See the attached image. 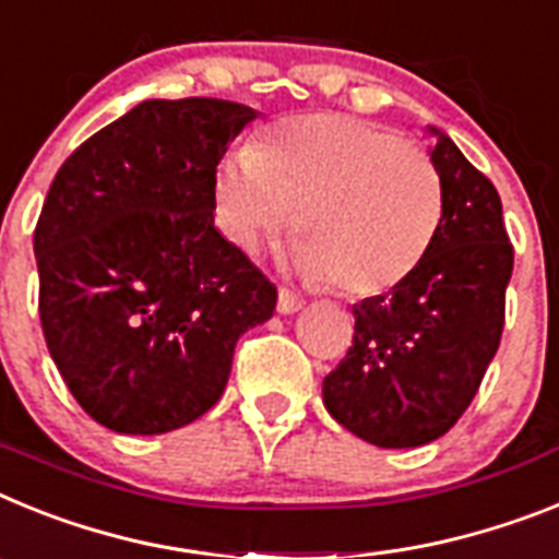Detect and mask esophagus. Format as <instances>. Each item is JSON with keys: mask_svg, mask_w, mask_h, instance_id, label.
Instances as JSON below:
<instances>
[{"mask_svg": "<svg viewBox=\"0 0 559 559\" xmlns=\"http://www.w3.org/2000/svg\"><path fill=\"white\" fill-rule=\"evenodd\" d=\"M298 309H304V298H298V295L289 293V289H281V293H278V312L281 314H295Z\"/></svg>", "mask_w": 559, "mask_h": 559, "instance_id": "34e87169", "label": "esophagus"}]
</instances>
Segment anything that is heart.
<instances>
[{"label":"heart","instance_id":"obj_1","mask_svg":"<svg viewBox=\"0 0 559 559\" xmlns=\"http://www.w3.org/2000/svg\"><path fill=\"white\" fill-rule=\"evenodd\" d=\"M216 219L239 250L293 225L300 273L346 295H380L425 261L444 216L433 159L385 126L314 111L278 123L216 171Z\"/></svg>","mask_w":559,"mask_h":559}]
</instances>
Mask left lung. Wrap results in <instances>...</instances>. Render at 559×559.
I'll list each match as a JSON object with an SVG mask.
<instances>
[{
  "label": "left lung",
  "mask_w": 559,
  "mask_h": 559,
  "mask_svg": "<svg viewBox=\"0 0 559 559\" xmlns=\"http://www.w3.org/2000/svg\"><path fill=\"white\" fill-rule=\"evenodd\" d=\"M444 188L439 233L414 275L354 304L346 360L323 380V405L377 448L444 436L478 394L503 332L514 252L501 197L459 145L430 126Z\"/></svg>",
  "instance_id": "left-lung-1"
}]
</instances>
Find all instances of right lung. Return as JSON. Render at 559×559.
Returning a JSON list of instances; mask_svg holds the SVG:
<instances>
[{
  "mask_svg": "<svg viewBox=\"0 0 559 559\" xmlns=\"http://www.w3.org/2000/svg\"><path fill=\"white\" fill-rule=\"evenodd\" d=\"M259 111L143 100L58 168L38 216V314L67 388L115 433L157 436L219 402L233 348L278 293L213 227L216 165Z\"/></svg>",
  "mask_w": 559,
  "mask_h": 559,
  "instance_id": "1",
  "label": "right lung"
}]
</instances>
